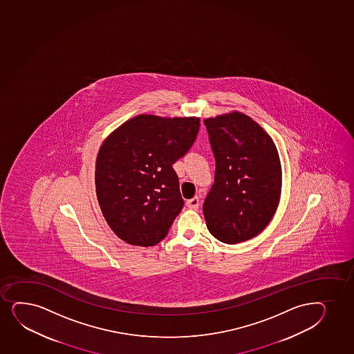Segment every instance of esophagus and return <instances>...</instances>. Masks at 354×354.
<instances>
[{
  "instance_id": "obj_1",
  "label": "esophagus",
  "mask_w": 354,
  "mask_h": 354,
  "mask_svg": "<svg viewBox=\"0 0 354 354\" xmlns=\"http://www.w3.org/2000/svg\"><path fill=\"white\" fill-rule=\"evenodd\" d=\"M187 207L192 210H197L199 207L198 197H194V198L189 199L187 202Z\"/></svg>"
}]
</instances>
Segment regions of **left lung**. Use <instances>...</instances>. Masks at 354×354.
I'll use <instances>...</instances> for the list:
<instances>
[{
  "label": "left lung",
  "mask_w": 354,
  "mask_h": 354,
  "mask_svg": "<svg viewBox=\"0 0 354 354\" xmlns=\"http://www.w3.org/2000/svg\"><path fill=\"white\" fill-rule=\"evenodd\" d=\"M215 156V183L204 201L209 232L229 244L263 232L280 203L277 145L255 120L232 111L204 119Z\"/></svg>",
  "instance_id": "8db88e82"
}]
</instances>
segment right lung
<instances>
[{"instance_id":"obj_1","label":"right lung","mask_w":354,"mask_h":354,"mask_svg":"<svg viewBox=\"0 0 354 354\" xmlns=\"http://www.w3.org/2000/svg\"><path fill=\"white\" fill-rule=\"evenodd\" d=\"M199 122L139 114L102 142L95 162L97 202L119 239L152 247L167 235L184 205L172 164L192 147Z\"/></svg>"}]
</instances>
